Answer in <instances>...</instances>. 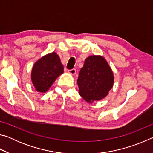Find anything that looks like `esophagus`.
<instances>
[{"instance_id": "esophagus-1", "label": "esophagus", "mask_w": 153, "mask_h": 153, "mask_svg": "<svg viewBox=\"0 0 153 153\" xmlns=\"http://www.w3.org/2000/svg\"><path fill=\"white\" fill-rule=\"evenodd\" d=\"M68 72L71 75H75L76 74V69H70V70H69Z\"/></svg>"}]
</instances>
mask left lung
Returning <instances> with one entry per match:
<instances>
[{"instance_id": "8db88e82", "label": "left lung", "mask_w": 153, "mask_h": 153, "mask_svg": "<svg viewBox=\"0 0 153 153\" xmlns=\"http://www.w3.org/2000/svg\"><path fill=\"white\" fill-rule=\"evenodd\" d=\"M114 82L113 71L102 56H88L80 69L77 85L79 94L88 102L107 97Z\"/></svg>"}]
</instances>
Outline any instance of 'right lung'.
<instances>
[{
	"label": "right lung",
	"mask_w": 153,
	"mask_h": 153,
	"mask_svg": "<svg viewBox=\"0 0 153 153\" xmlns=\"http://www.w3.org/2000/svg\"><path fill=\"white\" fill-rule=\"evenodd\" d=\"M63 73V65L55 53L48 54L33 65L31 77L36 90L46 92L57 77Z\"/></svg>",
	"instance_id": "right-lung-1"
}]
</instances>
